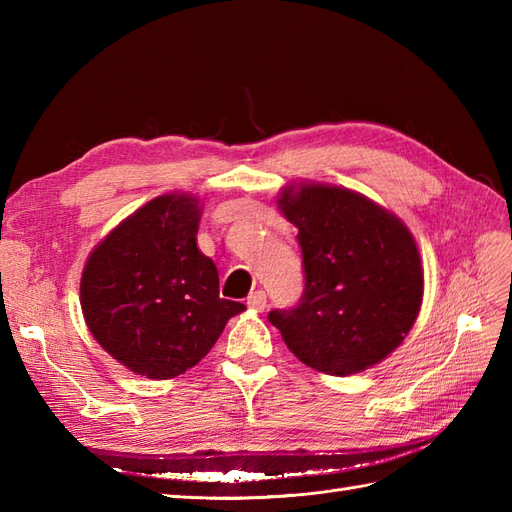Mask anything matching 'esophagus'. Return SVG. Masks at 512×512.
<instances>
[{"label": "esophagus", "instance_id": "obj_1", "mask_svg": "<svg viewBox=\"0 0 512 512\" xmlns=\"http://www.w3.org/2000/svg\"><path fill=\"white\" fill-rule=\"evenodd\" d=\"M247 307L254 309V312H262V309L267 307V294L262 290L250 292V297H247Z\"/></svg>", "mask_w": 512, "mask_h": 512}]
</instances>
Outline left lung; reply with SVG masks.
Wrapping results in <instances>:
<instances>
[{
  "mask_svg": "<svg viewBox=\"0 0 512 512\" xmlns=\"http://www.w3.org/2000/svg\"><path fill=\"white\" fill-rule=\"evenodd\" d=\"M299 228L303 294L269 322L305 365L350 376L389 356L423 301V269L410 230L365 196L329 185H292L280 198Z\"/></svg>",
  "mask_w": 512,
  "mask_h": 512,
  "instance_id": "1",
  "label": "left lung"
}]
</instances>
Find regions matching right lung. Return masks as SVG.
I'll return each mask as SVG.
<instances>
[{"instance_id": "obj_1", "label": "right lung", "mask_w": 512, "mask_h": 512, "mask_svg": "<svg viewBox=\"0 0 512 512\" xmlns=\"http://www.w3.org/2000/svg\"><path fill=\"white\" fill-rule=\"evenodd\" d=\"M196 198L166 194L123 220L94 252L81 307L98 344L136 374L166 380L194 367L245 305L220 297L198 250Z\"/></svg>"}]
</instances>
